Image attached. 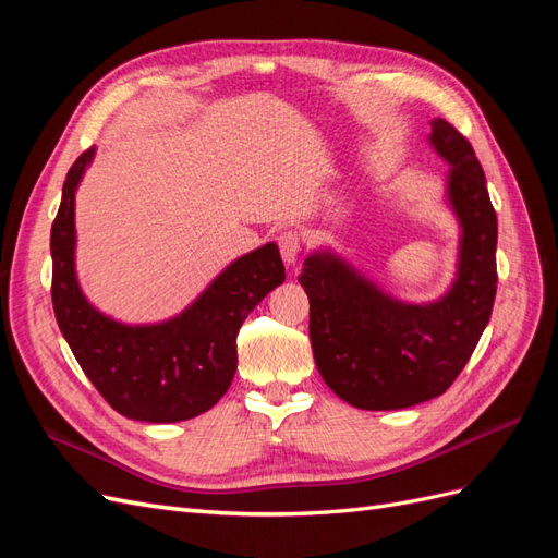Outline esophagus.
Listing matches in <instances>:
<instances>
[{"instance_id":"1","label":"esophagus","mask_w":558,"mask_h":558,"mask_svg":"<svg viewBox=\"0 0 558 558\" xmlns=\"http://www.w3.org/2000/svg\"><path fill=\"white\" fill-rule=\"evenodd\" d=\"M277 242H279L281 258L289 265L295 263L298 253H300V232L298 230H283L277 238Z\"/></svg>"}]
</instances>
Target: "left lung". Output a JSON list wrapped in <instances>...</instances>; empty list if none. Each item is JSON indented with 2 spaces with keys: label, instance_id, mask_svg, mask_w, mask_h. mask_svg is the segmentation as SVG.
<instances>
[{
  "label": "left lung",
  "instance_id": "left-lung-1",
  "mask_svg": "<svg viewBox=\"0 0 558 558\" xmlns=\"http://www.w3.org/2000/svg\"><path fill=\"white\" fill-rule=\"evenodd\" d=\"M430 142L449 165V199L463 228L451 291L404 305L328 253L298 281L310 298V337L320 377L359 410H402L442 396L470 361L496 300L498 218L470 142L435 118Z\"/></svg>",
  "mask_w": 558,
  "mask_h": 558
}]
</instances>
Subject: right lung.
I'll use <instances>...</instances> for the list:
<instances>
[{"mask_svg": "<svg viewBox=\"0 0 558 558\" xmlns=\"http://www.w3.org/2000/svg\"><path fill=\"white\" fill-rule=\"evenodd\" d=\"M83 150L66 172L50 228L58 326L81 369L111 408L134 421L172 424L211 410L238 369V332L258 302L286 279L275 244L234 260L181 316L123 326L83 298L74 275V191L93 160Z\"/></svg>", "mask_w": 558, "mask_h": 558, "instance_id": "add662e5", "label": "right lung"}]
</instances>
